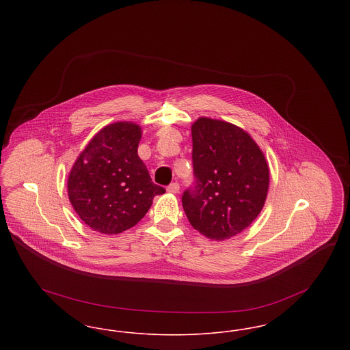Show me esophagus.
I'll return each instance as SVG.
<instances>
[{
    "instance_id": "esophagus-1",
    "label": "esophagus",
    "mask_w": 350,
    "mask_h": 350,
    "mask_svg": "<svg viewBox=\"0 0 350 350\" xmlns=\"http://www.w3.org/2000/svg\"><path fill=\"white\" fill-rule=\"evenodd\" d=\"M167 190L169 193H172V194H177V193L180 191V185L177 183H170V185L167 186Z\"/></svg>"
}]
</instances>
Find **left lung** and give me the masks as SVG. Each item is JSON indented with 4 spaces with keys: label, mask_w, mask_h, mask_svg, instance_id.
<instances>
[{
    "label": "left lung",
    "mask_w": 350,
    "mask_h": 350,
    "mask_svg": "<svg viewBox=\"0 0 350 350\" xmlns=\"http://www.w3.org/2000/svg\"><path fill=\"white\" fill-rule=\"evenodd\" d=\"M191 137L196 181L183 191L185 214L208 239H230L250 227L265 204V156L250 133L224 120L198 118Z\"/></svg>",
    "instance_id": "left-lung-1"
}]
</instances>
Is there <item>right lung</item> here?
<instances>
[{"mask_svg": "<svg viewBox=\"0 0 350 350\" xmlns=\"http://www.w3.org/2000/svg\"><path fill=\"white\" fill-rule=\"evenodd\" d=\"M142 129L133 122L103 127L80 153L68 177V197L92 230L123 232L140 221L154 196L165 189L154 185L137 156Z\"/></svg>", "mask_w": 350, "mask_h": 350, "instance_id": "1", "label": "right lung"}]
</instances>
